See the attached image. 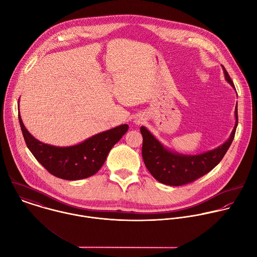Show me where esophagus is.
Wrapping results in <instances>:
<instances>
[{"label":"esophagus","mask_w":257,"mask_h":257,"mask_svg":"<svg viewBox=\"0 0 257 257\" xmlns=\"http://www.w3.org/2000/svg\"><path fill=\"white\" fill-rule=\"evenodd\" d=\"M145 122V119L144 118H142V117H139V118H136V120H135V123L137 124V125H140V124H143Z\"/></svg>","instance_id":"esophagus-1"}]
</instances>
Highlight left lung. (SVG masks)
Instances as JSON below:
<instances>
[{
	"mask_svg": "<svg viewBox=\"0 0 257 257\" xmlns=\"http://www.w3.org/2000/svg\"><path fill=\"white\" fill-rule=\"evenodd\" d=\"M222 68L225 80L235 88L224 66ZM237 124L238 115L236 104L235 125L228 140L219 147L198 155H185L168 150L142 126L140 131L143 137L142 157L145 166L152 176L163 184L181 186L193 182L211 171L222 160L234 139Z\"/></svg>",
	"mask_w": 257,
	"mask_h": 257,
	"instance_id": "left-lung-1",
	"label": "left lung"
}]
</instances>
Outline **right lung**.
I'll list each match as a JSON object with an SVG mask.
<instances>
[{"label":"right lung","instance_id":"right-lung-1","mask_svg":"<svg viewBox=\"0 0 257 257\" xmlns=\"http://www.w3.org/2000/svg\"><path fill=\"white\" fill-rule=\"evenodd\" d=\"M19 122L27 147L34 157L52 175L65 180H79L96 174L112 147L129 128L127 124H123L96 134L80 144L58 147L42 143L33 137L23 124L20 112Z\"/></svg>","mask_w":257,"mask_h":257}]
</instances>
